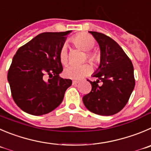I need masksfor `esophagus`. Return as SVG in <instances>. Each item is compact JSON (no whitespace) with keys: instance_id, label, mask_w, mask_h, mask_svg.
Listing matches in <instances>:
<instances>
[{"instance_id":"34e87169","label":"esophagus","mask_w":151,"mask_h":151,"mask_svg":"<svg viewBox=\"0 0 151 151\" xmlns=\"http://www.w3.org/2000/svg\"><path fill=\"white\" fill-rule=\"evenodd\" d=\"M80 83V81H77V80H73L72 81V84L74 86H76L77 85V84Z\"/></svg>"}]
</instances>
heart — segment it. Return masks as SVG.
I'll use <instances>...</instances> for the list:
<instances>
[{
    "label": "heart",
    "mask_w": 151,
    "mask_h": 151,
    "mask_svg": "<svg viewBox=\"0 0 151 151\" xmlns=\"http://www.w3.org/2000/svg\"><path fill=\"white\" fill-rule=\"evenodd\" d=\"M71 42L74 45L81 50L86 51V57L90 62L94 64H98L100 62V56L96 52L91 50L95 45V42L91 36L86 33H80L74 36L71 39ZM60 63L65 65L68 63V53L67 47L63 46L61 47L59 53ZM92 71L91 66L88 63L80 65H71L65 69V76L68 78L73 80H80L85 76L88 75Z\"/></svg>",
    "instance_id": "heart-1"
}]
</instances>
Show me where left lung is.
Segmentation results:
<instances>
[{
	"label": "left lung",
	"instance_id": "8db88e82",
	"mask_svg": "<svg viewBox=\"0 0 151 151\" xmlns=\"http://www.w3.org/2000/svg\"><path fill=\"white\" fill-rule=\"evenodd\" d=\"M99 45L101 63L93 74L96 81H89L91 90L84 95L86 107L100 115H112L120 112L129 101L135 86L133 63L123 49L109 36L89 31ZM100 80L102 86L98 85Z\"/></svg>",
	"mask_w": 151,
	"mask_h": 151
}]
</instances>
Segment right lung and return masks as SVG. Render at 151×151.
Listing matches in <instances>:
<instances>
[{
  "label": "right lung",
  "instance_id": "right-lung-1",
  "mask_svg": "<svg viewBox=\"0 0 151 151\" xmlns=\"http://www.w3.org/2000/svg\"><path fill=\"white\" fill-rule=\"evenodd\" d=\"M71 32L40 33L17 50L7 79L12 98L24 112L45 115L63 101L72 81L60 77L63 68L59 53Z\"/></svg>",
  "mask_w": 151,
  "mask_h": 151
}]
</instances>
